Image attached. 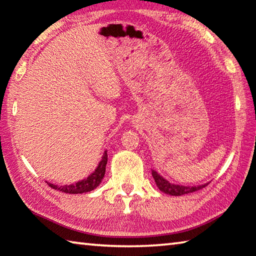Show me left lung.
I'll use <instances>...</instances> for the list:
<instances>
[{
    "label": "left lung",
    "mask_w": 256,
    "mask_h": 256,
    "mask_svg": "<svg viewBox=\"0 0 256 256\" xmlns=\"http://www.w3.org/2000/svg\"><path fill=\"white\" fill-rule=\"evenodd\" d=\"M152 178L155 180L158 189L160 192H163L168 194H172V196H181V194L194 192L197 190H200L206 186L208 184H202L198 186H179V184H170L168 181H166L163 176H160L156 171H152Z\"/></svg>",
    "instance_id": "1"
}]
</instances>
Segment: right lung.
<instances>
[{
    "mask_svg": "<svg viewBox=\"0 0 256 256\" xmlns=\"http://www.w3.org/2000/svg\"><path fill=\"white\" fill-rule=\"evenodd\" d=\"M107 160H108V155H107V152H104L102 160H101V162L99 163L98 168H96V171L93 172L91 176H88L86 179L78 181L76 182V184H70V186H58L51 184H48V186H50L52 189L59 190V192H64V194H83V192H91V190L96 189V186L101 184V181H102L104 176V172H106Z\"/></svg>",
    "mask_w": 256,
    "mask_h": 256,
    "instance_id": "add662e5",
    "label": "right lung"
}]
</instances>
